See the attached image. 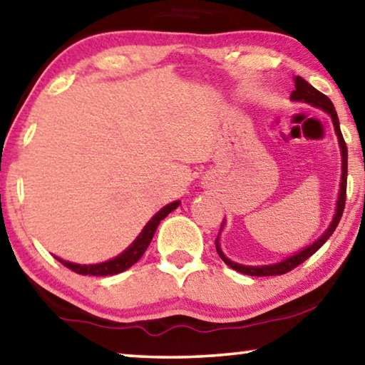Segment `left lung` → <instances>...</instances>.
I'll return each mask as SVG.
<instances>
[{
  "instance_id": "left-lung-1",
  "label": "left lung",
  "mask_w": 365,
  "mask_h": 365,
  "mask_svg": "<svg viewBox=\"0 0 365 365\" xmlns=\"http://www.w3.org/2000/svg\"><path fill=\"white\" fill-rule=\"evenodd\" d=\"M295 81V90L292 91L290 95V100L292 101H303V103H308V105H312L314 108H319V110H323L324 113H328L331 116V121L334 124V130H336V135H338V143H339V149H341V162H342V173H341V183H339V195H338V203H336V211H334V216H333V221H331V225L328 226V230H326L322 236H319L317 241L313 244H309L302 251H298L297 254L290 255V257H287L284 260H280V262L277 264H270V265H242V264H236L232 262L231 259H227L225 252H222V249L220 246V235L216 237V251L220 254V257L222 259V262L230 265L231 269H235L237 272H241V274H246V275H252V277H269V275H282V274H287V272H290L292 269H295L297 265H300L302 262H304L308 257H312V255L318 251L319 247L323 246V244L328 241L329 236L333 235L336 227L339 225V220L342 216V211H344V205H346V185H347V148H346V143H344V138H342L341 134V128H339V119H338V113L334 110V105L331 103V100L326 95H323L322 91H318L314 86H312L308 83L307 80H303L302 77H295L293 78ZM222 227H225V221H222L221 225V231Z\"/></svg>"
}]
</instances>
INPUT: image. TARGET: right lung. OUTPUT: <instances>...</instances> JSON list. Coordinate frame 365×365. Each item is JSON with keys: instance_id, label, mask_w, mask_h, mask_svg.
I'll return each instance as SVG.
<instances>
[{"instance_id": "add662e5", "label": "right lung", "mask_w": 365, "mask_h": 365, "mask_svg": "<svg viewBox=\"0 0 365 365\" xmlns=\"http://www.w3.org/2000/svg\"><path fill=\"white\" fill-rule=\"evenodd\" d=\"M178 205H180V201H173V203H168L167 206H164L160 211H157V213L152 216V220L144 226V230L139 232V236L134 239V242L130 244L126 251H123L114 259L106 260V262L81 265V264L68 262V260H63L61 257H56V259L58 260V262H62L65 267H68L70 270L77 272V274H81V275L106 277V275H116V274H119V272L128 270L130 265H134L140 257H143V254L145 252V249L149 247V244L152 241V237H154L155 230H157V226L160 225V221L164 220L168 213H172V211L175 210Z\"/></svg>"}]
</instances>
